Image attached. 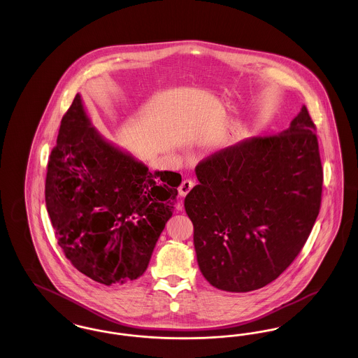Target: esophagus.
<instances>
[{"mask_svg":"<svg viewBox=\"0 0 358 358\" xmlns=\"http://www.w3.org/2000/svg\"><path fill=\"white\" fill-rule=\"evenodd\" d=\"M194 187V182L192 181V180H184L182 182H181V185L178 187V193H180V196L181 197H185L187 193L193 189Z\"/></svg>","mask_w":358,"mask_h":358,"instance_id":"1","label":"esophagus"}]
</instances>
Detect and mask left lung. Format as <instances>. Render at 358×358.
Returning a JSON list of instances; mask_svg holds the SVG:
<instances>
[{
	"label": "left lung",
	"mask_w": 358,
	"mask_h": 358,
	"mask_svg": "<svg viewBox=\"0 0 358 358\" xmlns=\"http://www.w3.org/2000/svg\"><path fill=\"white\" fill-rule=\"evenodd\" d=\"M306 106L289 129L250 136L196 166L185 199L197 263L216 289L248 292L283 273L317 220L324 171Z\"/></svg>",
	"instance_id": "8db88e82"
}]
</instances>
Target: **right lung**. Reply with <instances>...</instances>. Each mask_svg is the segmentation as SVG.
Segmentation results:
<instances>
[{
	"label": "right lung",
	"instance_id": "1",
	"mask_svg": "<svg viewBox=\"0 0 358 358\" xmlns=\"http://www.w3.org/2000/svg\"><path fill=\"white\" fill-rule=\"evenodd\" d=\"M180 184L178 173H150L106 139L76 94L50 157L45 204L59 245L80 273L106 286L143 275Z\"/></svg>",
	"mask_w": 358,
	"mask_h": 358
}]
</instances>
